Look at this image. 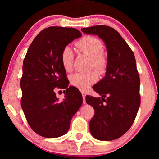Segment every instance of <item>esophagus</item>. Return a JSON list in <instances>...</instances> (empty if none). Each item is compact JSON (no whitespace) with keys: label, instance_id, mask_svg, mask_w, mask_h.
I'll list each match as a JSON object with an SVG mask.
<instances>
[{"label":"esophagus","instance_id":"obj_1","mask_svg":"<svg viewBox=\"0 0 159 159\" xmlns=\"http://www.w3.org/2000/svg\"><path fill=\"white\" fill-rule=\"evenodd\" d=\"M85 93H84V92H83L82 93V96H83V104H85L86 102H85Z\"/></svg>","mask_w":159,"mask_h":159}]
</instances>
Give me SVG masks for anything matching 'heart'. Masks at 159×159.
Returning <instances> with one entry per match:
<instances>
[{"label":"heart","mask_w":159,"mask_h":159,"mask_svg":"<svg viewBox=\"0 0 159 159\" xmlns=\"http://www.w3.org/2000/svg\"><path fill=\"white\" fill-rule=\"evenodd\" d=\"M80 52L90 57V69H95L99 74L105 73L108 66V57L103 48V43L97 37L85 36L76 42ZM60 61L64 69L69 72L73 69L74 52L69 46L64 47L60 53ZM96 71V72H97ZM95 70L87 73H76L70 77L72 85L85 91L98 80V74Z\"/></svg>","instance_id":"obj_1"}]
</instances>
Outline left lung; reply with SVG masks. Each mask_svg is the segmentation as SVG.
I'll list each match as a JSON object with an SVG mask.
<instances>
[{
	"label": "left lung",
	"mask_w": 159,
	"mask_h": 159,
	"mask_svg": "<svg viewBox=\"0 0 159 159\" xmlns=\"http://www.w3.org/2000/svg\"><path fill=\"white\" fill-rule=\"evenodd\" d=\"M81 31L98 35L105 42L108 52L105 77L93 87L102 98L85 97L86 103L95 110L90 121V133L99 140H114L130 129L140 105V80L135 58L127 43L114 28L98 25Z\"/></svg>",
	"instance_id": "left-lung-1"
}]
</instances>
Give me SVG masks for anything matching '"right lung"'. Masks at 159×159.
<instances>
[{"instance_id": "1", "label": "right lung", "mask_w": 159, "mask_h": 159, "mask_svg": "<svg viewBox=\"0 0 159 159\" xmlns=\"http://www.w3.org/2000/svg\"><path fill=\"white\" fill-rule=\"evenodd\" d=\"M81 33L74 28L50 26L37 35L23 61L21 106L29 126L44 138H58L68 131L71 119L83 102L81 93L68 88L66 71L60 61L64 47ZM65 89L58 101L54 93Z\"/></svg>"}]
</instances>
